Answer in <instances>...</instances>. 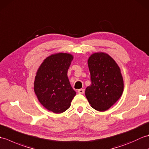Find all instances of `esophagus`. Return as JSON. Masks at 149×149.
<instances>
[{
    "label": "esophagus",
    "instance_id": "1",
    "mask_svg": "<svg viewBox=\"0 0 149 149\" xmlns=\"http://www.w3.org/2000/svg\"><path fill=\"white\" fill-rule=\"evenodd\" d=\"M77 93L79 94H83L84 93V90L83 89H79L77 91Z\"/></svg>",
    "mask_w": 149,
    "mask_h": 149
}]
</instances>
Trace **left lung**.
<instances>
[{"label": "left lung", "mask_w": 149, "mask_h": 149, "mask_svg": "<svg viewBox=\"0 0 149 149\" xmlns=\"http://www.w3.org/2000/svg\"><path fill=\"white\" fill-rule=\"evenodd\" d=\"M91 85L85 95L91 106L99 111H105L122 96L123 80L116 61L105 52H96L88 59Z\"/></svg>", "instance_id": "8db88e82"}]
</instances>
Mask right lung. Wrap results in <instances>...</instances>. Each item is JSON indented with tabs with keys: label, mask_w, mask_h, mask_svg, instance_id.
I'll return each mask as SVG.
<instances>
[{
	"label": "right lung",
	"mask_w": 149,
	"mask_h": 149,
	"mask_svg": "<svg viewBox=\"0 0 149 149\" xmlns=\"http://www.w3.org/2000/svg\"><path fill=\"white\" fill-rule=\"evenodd\" d=\"M73 59L70 54H54L43 60L36 72L34 92L40 104L50 111L65 112L76 95L67 75Z\"/></svg>",
	"instance_id": "right-lung-1"
}]
</instances>
